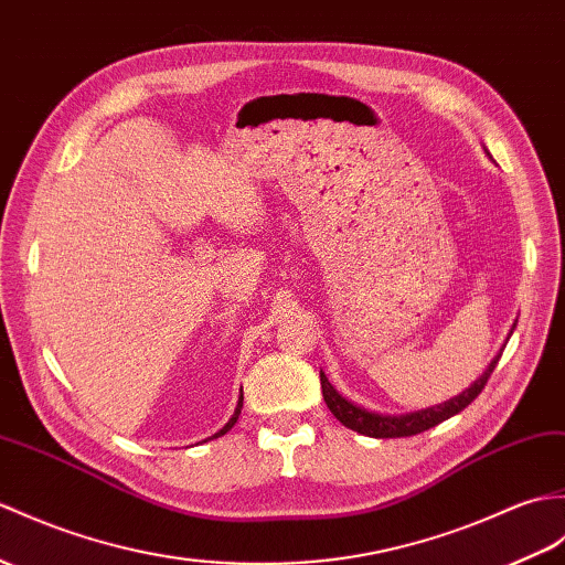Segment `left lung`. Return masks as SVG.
Segmentation results:
<instances>
[{"label":"left lung","instance_id":"left-lung-1","mask_svg":"<svg viewBox=\"0 0 565 565\" xmlns=\"http://www.w3.org/2000/svg\"><path fill=\"white\" fill-rule=\"evenodd\" d=\"M510 334H513V330H510ZM498 359H501V353H498V356L489 363V369L483 371L475 380V383H471L462 392V395H457V397L443 402V404H436V406H428V409H422V412H412V414L392 416V414H375V412L363 409V406L353 404L347 397L339 395V392L332 387L330 380H327V375L320 371L322 397H324L327 406H330V412L339 418V422H342L347 428L361 433V436H371V438H406V436H416V433H424V430H428L433 426L443 424L445 418L460 414L465 406H469L471 402H475L481 395L483 385L489 383L491 373L495 371Z\"/></svg>","mask_w":565,"mask_h":565}]
</instances>
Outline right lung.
Wrapping results in <instances>:
<instances>
[{
    "label": "right lung",
    "mask_w": 565,
    "mask_h": 565,
    "mask_svg": "<svg viewBox=\"0 0 565 565\" xmlns=\"http://www.w3.org/2000/svg\"><path fill=\"white\" fill-rule=\"evenodd\" d=\"M241 409H243V395H241V399H238V406H235V412H233V416L228 418V424L223 426L218 433H214L212 438H218V436H223V433H228L233 426H235V422H238V416H241Z\"/></svg>",
    "instance_id": "1"
}]
</instances>
